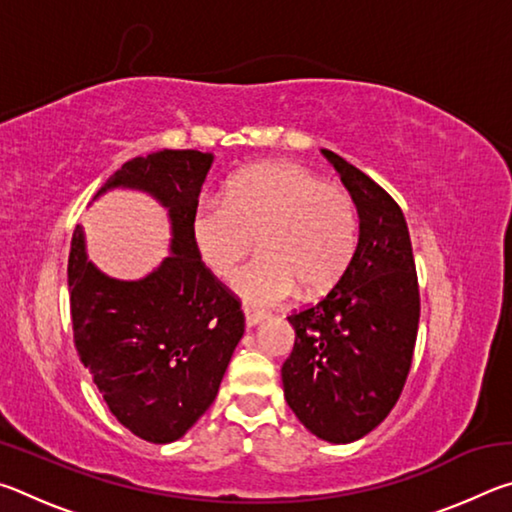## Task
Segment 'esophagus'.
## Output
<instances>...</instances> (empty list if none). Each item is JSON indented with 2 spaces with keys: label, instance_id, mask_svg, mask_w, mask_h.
I'll return each mask as SVG.
<instances>
[{
  "label": "esophagus",
  "instance_id": "34e87169",
  "mask_svg": "<svg viewBox=\"0 0 512 512\" xmlns=\"http://www.w3.org/2000/svg\"><path fill=\"white\" fill-rule=\"evenodd\" d=\"M244 316H246V325L248 327H255L257 323H262V320L266 318L264 311H255V309H250V307H244Z\"/></svg>",
  "mask_w": 512,
  "mask_h": 512
}]
</instances>
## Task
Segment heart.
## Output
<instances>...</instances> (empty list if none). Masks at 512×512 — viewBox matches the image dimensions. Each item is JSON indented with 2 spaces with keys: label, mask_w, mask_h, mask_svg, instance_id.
I'll return each instance as SVG.
<instances>
[{
  "label": "heart",
  "mask_w": 512,
  "mask_h": 512,
  "mask_svg": "<svg viewBox=\"0 0 512 512\" xmlns=\"http://www.w3.org/2000/svg\"><path fill=\"white\" fill-rule=\"evenodd\" d=\"M257 246L255 262L237 275L235 289L253 305H277L300 289H332L359 244L357 203L343 187L327 185L296 162H262L201 198L192 239L201 262L228 280Z\"/></svg>",
  "instance_id": "b5f03b06"
}]
</instances>
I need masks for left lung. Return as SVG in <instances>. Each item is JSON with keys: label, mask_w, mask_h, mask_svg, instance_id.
<instances>
[{"label": "left lung", "mask_w": 512, "mask_h": 512, "mask_svg": "<svg viewBox=\"0 0 512 512\" xmlns=\"http://www.w3.org/2000/svg\"><path fill=\"white\" fill-rule=\"evenodd\" d=\"M359 210V244L316 305L291 311L296 329L282 366L298 420L329 443H352L386 418L409 377L420 289L402 207L354 164L323 151Z\"/></svg>", "instance_id": "1"}]
</instances>
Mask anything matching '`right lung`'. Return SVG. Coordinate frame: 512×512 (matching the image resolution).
<instances>
[{
	"instance_id": "add662e5",
	"label": "right lung",
	"mask_w": 512,
	"mask_h": 512,
	"mask_svg": "<svg viewBox=\"0 0 512 512\" xmlns=\"http://www.w3.org/2000/svg\"><path fill=\"white\" fill-rule=\"evenodd\" d=\"M212 153L160 151L133 158L108 185L151 192L169 207L171 255L151 275L119 282L85 257L81 230L67 282L79 359L110 413L155 445L173 443L210 409L244 336L239 298L207 268L192 239V214Z\"/></svg>"
}]
</instances>
